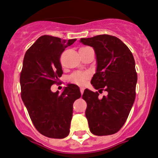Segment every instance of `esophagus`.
I'll return each instance as SVG.
<instances>
[{"label":"esophagus","instance_id":"obj_1","mask_svg":"<svg viewBox=\"0 0 158 158\" xmlns=\"http://www.w3.org/2000/svg\"><path fill=\"white\" fill-rule=\"evenodd\" d=\"M80 90H81V94H83V92H84V89H83V87H81V88H80Z\"/></svg>","mask_w":158,"mask_h":158}]
</instances>
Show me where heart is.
Here are the masks:
<instances>
[{"label":"heart","instance_id":"heart-1","mask_svg":"<svg viewBox=\"0 0 158 158\" xmlns=\"http://www.w3.org/2000/svg\"><path fill=\"white\" fill-rule=\"evenodd\" d=\"M89 77V74L86 72H75L70 76L69 80L72 83L83 86L86 83V81Z\"/></svg>","mask_w":158,"mask_h":158}]
</instances>
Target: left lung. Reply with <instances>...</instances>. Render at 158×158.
I'll list each match as a JSON object with an SVG mask.
<instances>
[{
    "mask_svg": "<svg viewBox=\"0 0 158 158\" xmlns=\"http://www.w3.org/2000/svg\"><path fill=\"white\" fill-rule=\"evenodd\" d=\"M92 46L96 55V72L91 83L106 96L86 89L82 96L87 103L86 117L90 131L103 136L118 132L125 123L135 99L138 75L134 57L119 38L109 35L81 38Z\"/></svg>",
    "mask_w": 158,
    "mask_h": 158,
    "instance_id": "1",
    "label": "left lung"
}]
</instances>
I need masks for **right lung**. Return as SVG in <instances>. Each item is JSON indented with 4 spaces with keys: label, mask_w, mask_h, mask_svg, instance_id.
Listing matches in <instances>:
<instances>
[{
    "label": "right lung",
    "mask_w": 158,
    "mask_h": 158,
    "mask_svg": "<svg viewBox=\"0 0 158 158\" xmlns=\"http://www.w3.org/2000/svg\"><path fill=\"white\" fill-rule=\"evenodd\" d=\"M75 40L43 35L24 55L20 76L22 101L37 130L48 138L68 136L73 103L81 96L75 84H67L60 94L51 90L63 74L61 54Z\"/></svg>",
    "instance_id": "1"
}]
</instances>
